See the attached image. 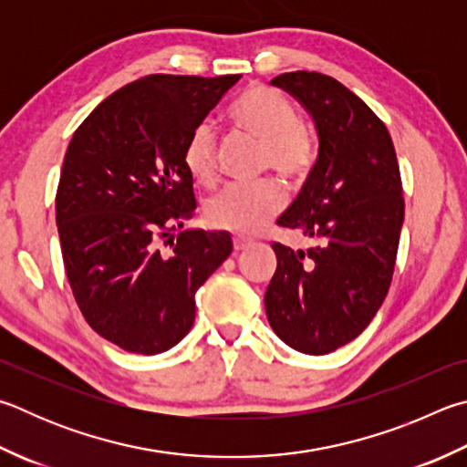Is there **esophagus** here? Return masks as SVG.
Instances as JSON below:
<instances>
[{
  "label": "esophagus",
  "mask_w": 467,
  "mask_h": 467,
  "mask_svg": "<svg viewBox=\"0 0 467 467\" xmlns=\"http://www.w3.org/2000/svg\"><path fill=\"white\" fill-rule=\"evenodd\" d=\"M251 244V241H247V239H241V236H234L233 239V247H234V251H244Z\"/></svg>",
  "instance_id": "1"
}]
</instances>
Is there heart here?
Here are the masks:
<instances>
[{
	"mask_svg": "<svg viewBox=\"0 0 467 467\" xmlns=\"http://www.w3.org/2000/svg\"><path fill=\"white\" fill-rule=\"evenodd\" d=\"M236 130L261 145V167L279 177L300 182L315 163V147L308 130L300 124L298 109L282 91L255 86L244 91L228 112ZM216 134L210 124H200L190 134L183 161L200 185L216 180ZM285 193L274 182L255 185H228L208 202V220L220 231L241 236L259 234L279 210Z\"/></svg>",
	"mask_w": 467,
	"mask_h": 467,
	"instance_id": "heart-1",
	"label": "heart"
}]
</instances>
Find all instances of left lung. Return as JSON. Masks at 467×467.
Segmentation results:
<instances>
[{
    "mask_svg": "<svg viewBox=\"0 0 467 467\" xmlns=\"http://www.w3.org/2000/svg\"><path fill=\"white\" fill-rule=\"evenodd\" d=\"M271 86L310 114L318 159L277 220L310 247L271 244L277 267L265 312L285 345L325 355L359 337L386 300L404 223L400 169L384 122L343 83L294 71Z\"/></svg>",
    "mask_w": 467,
    "mask_h": 467,
    "instance_id": "1",
    "label": "left lung"
}]
</instances>
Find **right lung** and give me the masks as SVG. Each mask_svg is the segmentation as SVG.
<instances>
[{
  "label": "right lung",
  "instance_id": "add662e5",
  "mask_svg": "<svg viewBox=\"0 0 467 467\" xmlns=\"http://www.w3.org/2000/svg\"><path fill=\"white\" fill-rule=\"evenodd\" d=\"M239 79L147 75L101 101L65 152L55 206L67 279L88 325L124 351L180 343L198 287L233 253L226 231L171 233L196 210L190 134Z\"/></svg>",
  "mask_w": 467,
  "mask_h": 467
}]
</instances>
